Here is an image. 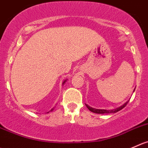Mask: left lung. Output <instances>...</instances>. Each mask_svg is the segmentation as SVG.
<instances>
[{"label":"left lung","instance_id":"1","mask_svg":"<svg viewBox=\"0 0 148 148\" xmlns=\"http://www.w3.org/2000/svg\"><path fill=\"white\" fill-rule=\"evenodd\" d=\"M134 90H135V89L134 90ZM129 100H127L125 103H124L123 105H121V106H119V107L116 108H114V109H111V110H106V109H97V108H94L90 107V106H88V105H87V104H85V105H86V106H87V108H88L90 111H92V112H93V113H95V114H114V113L118 112V111L121 110V109L124 108L127 105Z\"/></svg>","mask_w":148,"mask_h":148}]
</instances>
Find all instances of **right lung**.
<instances>
[{"mask_svg":"<svg viewBox=\"0 0 148 148\" xmlns=\"http://www.w3.org/2000/svg\"><path fill=\"white\" fill-rule=\"evenodd\" d=\"M66 80H67V79H65V80H64V82L62 83V85H64V84H65V82H66ZM53 109H54V108H53L51 109V110H50V111H48V112H47V113H49V112H51V111H53Z\"/></svg>","mask_w":148,"mask_h":148,"instance_id":"1","label":"right lung"}]
</instances>
